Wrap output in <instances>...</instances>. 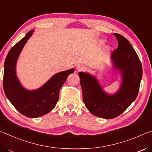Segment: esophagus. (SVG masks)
<instances>
[{
  "label": "esophagus",
  "mask_w": 152,
  "mask_h": 152,
  "mask_svg": "<svg viewBox=\"0 0 152 152\" xmlns=\"http://www.w3.org/2000/svg\"><path fill=\"white\" fill-rule=\"evenodd\" d=\"M84 69H85V68H84V66L83 65H81V64H79V65H77L76 67V70L77 72L83 71Z\"/></svg>",
  "instance_id": "obj_1"
}]
</instances>
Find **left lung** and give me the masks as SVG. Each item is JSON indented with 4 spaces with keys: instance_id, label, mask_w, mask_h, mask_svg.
<instances>
[{
    "instance_id": "left-lung-1",
    "label": "left lung",
    "mask_w": 152,
    "mask_h": 152,
    "mask_svg": "<svg viewBox=\"0 0 152 152\" xmlns=\"http://www.w3.org/2000/svg\"><path fill=\"white\" fill-rule=\"evenodd\" d=\"M118 46L111 54L114 67L121 71L123 82L117 94L107 95L96 79L88 73L79 72L83 91V100L91 114L98 117L110 119L125 111L138 95L142 77V65L130 42L121 34L114 33Z\"/></svg>"
}]
</instances>
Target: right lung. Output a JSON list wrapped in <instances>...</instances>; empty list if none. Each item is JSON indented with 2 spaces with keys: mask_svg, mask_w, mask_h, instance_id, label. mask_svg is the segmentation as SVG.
I'll use <instances>...</instances> for the list:
<instances>
[{
  "mask_svg": "<svg viewBox=\"0 0 152 152\" xmlns=\"http://www.w3.org/2000/svg\"><path fill=\"white\" fill-rule=\"evenodd\" d=\"M31 34L32 31H29L7 54L4 64L3 88L7 98L20 113L27 117L37 118L50 113L55 107L60 89L74 69L56 74L38 90L30 91L22 88L16 77L15 64L19 53Z\"/></svg>",
  "mask_w": 152,
  "mask_h": 152,
  "instance_id": "right-lung-1",
  "label": "right lung"
}]
</instances>
